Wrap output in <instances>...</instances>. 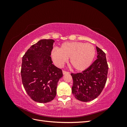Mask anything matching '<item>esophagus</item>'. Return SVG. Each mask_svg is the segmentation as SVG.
<instances>
[{
  "label": "esophagus",
  "mask_w": 127,
  "mask_h": 127,
  "mask_svg": "<svg viewBox=\"0 0 127 127\" xmlns=\"http://www.w3.org/2000/svg\"><path fill=\"white\" fill-rule=\"evenodd\" d=\"M63 73L64 75L66 74H69V72L68 71H65V70H63Z\"/></svg>",
  "instance_id": "34e87169"
}]
</instances>
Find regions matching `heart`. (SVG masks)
I'll return each mask as SVG.
<instances>
[{
    "label": "heart",
    "instance_id": "obj_1",
    "mask_svg": "<svg viewBox=\"0 0 127 127\" xmlns=\"http://www.w3.org/2000/svg\"><path fill=\"white\" fill-rule=\"evenodd\" d=\"M96 50L91 43L79 42H65L58 49L51 51V57L54 62L61 66L70 58V66L77 71H83L89 67L94 59Z\"/></svg>",
    "mask_w": 127,
    "mask_h": 127
}]
</instances>
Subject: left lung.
Wrapping results in <instances>:
<instances>
[{
    "label": "left lung",
    "mask_w": 127,
    "mask_h": 127,
    "mask_svg": "<svg viewBox=\"0 0 127 127\" xmlns=\"http://www.w3.org/2000/svg\"><path fill=\"white\" fill-rule=\"evenodd\" d=\"M97 58L82 72L71 75L73 79L72 93L76 98L82 102H89L98 97L104 87L108 72L106 55L96 47Z\"/></svg>",
    "instance_id": "1"
}]
</instances>
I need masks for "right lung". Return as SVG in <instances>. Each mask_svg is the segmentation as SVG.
Masks as SVG:
<instances>
[{
  "label": "right lung",
  "mask_w": 127,
  "mask_h": 127,
  "mask_svg": "<svg viewBox=\"0 0 127 127\" xmlns=\"http://www.w3.org/2000/svg\"><path fill=\"white\" fill-rule=\"evenodd\" d=\"M55 41L43 39L32 45L22 58L21 76L27 94L33 101L47 103L55 98L62 70L52 64L50 56Z\"/></svg>",
  "instance_id": "obj_1"
}]
</instances>
